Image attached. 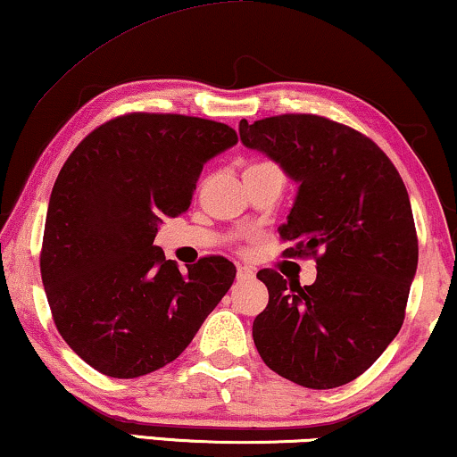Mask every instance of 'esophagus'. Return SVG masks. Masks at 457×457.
<instances>
[{"instance_id":"1","label":"esophagus","mask_w":457,"mask_h":457,"mask_svg":"<svg viewBox=\"0 0 457 457\" xmlns=\"http://www.w3.org/2000/svg\"><path fill=\"white\" fill-rule=\"evenodd\" d=\"M254 278V273L250 271V269L247 267H237V281H247V279H252Z\"/></svg>"}]
</instances>
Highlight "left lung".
<instances>
[{"mask_svg":"<svg viewBox=\"0 0 457 457\" xmlns=\"http://www.w3.org/2000/svg\"><path fill=\"white\" fill-rule=\"evenodd\" d=\"M239 137L298 184L279 237L286 256H313L318 269L312 286L258 271L269 290L252 326L258 353L303 387L345 386L398 335L418 271L403 178L373 139L324 116L241 120Z\"/></svg>","mask_w":457,"mask_h":457,"instance_id":"obj_1","label":"left lung"}]
</instances>
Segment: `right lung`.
Listing matches in <instances>:
<instances>
[{
    "label": "right lung",
    "instance_id": "1",
    "mask_svg": "<svg viewBox=\"0 0 457 457\" xmlns=\"http://www.w3.org/2000/svg\"><path fill=\"white\" fill-rule=\"evenodd\" d=\"M235 144L222 122L133 112L88 133L65 161L39 271L56 330L95 370L133 379L173 362L233 286L227 258L179 271L154 237L162 216L188 210L203 165Z\"/></svg>",
    "mask_w": 457,
    "mask_h": 457
}]
</instances>
